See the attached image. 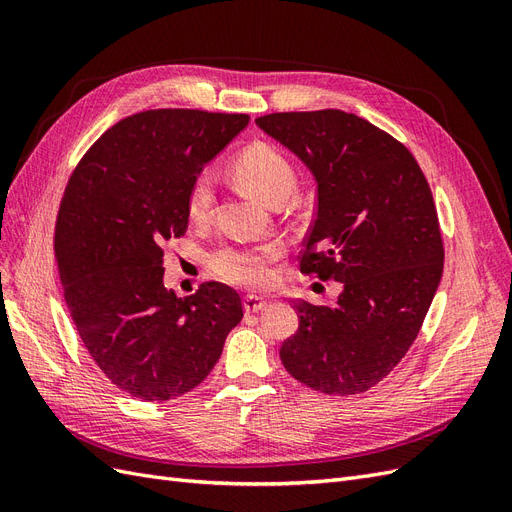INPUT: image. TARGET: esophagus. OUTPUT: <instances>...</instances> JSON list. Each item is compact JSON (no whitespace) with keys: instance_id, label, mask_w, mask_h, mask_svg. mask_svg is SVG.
Here are the masks:
<instances>
[{"instance_id":"1","label":"esophagus","mask_w":512,"mask_h":512,"mask_svg":"<svg viewBox=\"0 0 512 512\" xmlns=\"http://www.w3.org/2000/svg\"><path fill=\"white\" fill-rule=\"evenodd\" d=\"M267 307V301L262 297H256V294H247V297L243 299V309L245 314H258L262 312V309Z\"/></svg>"}]
</instances>
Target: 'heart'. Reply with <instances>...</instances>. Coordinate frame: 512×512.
Wrapping results in <instances>:
<instances>
[{"mask_svg": "<svg viewBox=\"0 0 512 512\" xmlns=\"http://www.w3.org/2000/svg\"><path fill=\"white\" fill-rule=\"evenodd\" d=\"M241 188L262 203L273 207L286 203L297 188V173L280 151L267 143H254L239 153L232 164ZM213 207V181L198 175L188 192V215L194 222H205ZM280 241L260 245H226L211 258V267L224 282L243 288H265L273 282V262L282 256Z\"/></svg>", "mask_w": 512, "mask_h": 512, "instance_id": "obj_1", "label": "heart"}]
</instances>
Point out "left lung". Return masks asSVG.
Returning <instances> with one entry per match:
<instances>
[{
    "instance_id": "left-lung-1",
    "label": "left lung",
    "mask_w": 512,
    "mask_h": 512,
    "mask_svg": "<svg viewBox=\"0 0 512 512\" xmlns=\"http://www.w3.org/2000/svg\"><path fill=\"white\" fill-rule=\"evenodd\" d=\"M256 126L314 175L318 211L301 271L342 282L335 305L294 303L299 331L280 359L327 395L376 386L423 327L444 269L429 183L412 153L352 113H273Z\"/></svg>"
}]
</instances>
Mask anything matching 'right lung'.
Returning <instances> with one entry per match:
<instances>
[{
	"label": "right lung",
	"instance_id": "1",
	"mask_svg": "<svg viewBox=\"0 0 512 512\" xmlns=\"http://www.w3.org/2000/svg\"><path fill=\"white\" fill-rule=\"evenodd\" d=\"M247 115L158 108L121 119L66 185L55 258L85 348L117 389L145 401L192 391L243 318L239 294L164 288V245L188 230V192Z\"/></svg>",
	"mask_w": 512,
	"mask_h": 512
}]
</instances>
